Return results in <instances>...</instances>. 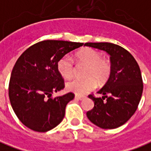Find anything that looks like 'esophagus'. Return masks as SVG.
<instances>
[{
  "mask_svg": "<svg viewBox=\"0 0 151 151\" xmlns=\"http://www.w3.org/2000/svg\"><path fill=\"white\" fill-rule=\"evenodd\" d=\"M84 98H85L84 96H80V95H75V99H78V100H82Z\"/></svg>",
  "mask_w": 151,
  "mask_h": 151,
  "instance_id": "obj_1",
  "label": "esophagus"
}]
</instances>
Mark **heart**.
<instances>
[{
	"mask_svg": "<svg viewBox=\"0 0 151 151\" xmlns=\"http://www.w3.org/2000/svg\"><path fill=\"white\" fill-rule=\"evenodd\" d=\"M76 60L78 64L86 65L83 75L85 78H75L67 82L68 91L77 95H84L91 91L99 83L104 82L111 74L110 61L102 58L101 53L90 47H86L76 53ZM57 69L65 78H71L75 73V65L73 59L68 55L61 57L57 62Z\"/></svg>",
	"mask_w": 151,
	"mask_h": 151,
	"instance_id": "b5f03b06",
	"label": "heart"
}]
</instances>
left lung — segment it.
Instances as JSON below:
<instances>
[{
	"label": "left lung",
	"mask_w": 151,
	"mask_h": 151,
	"mask_svg": "<svg viewBox=\"0 0 151 151\" xmlns=\"http://www.w3.org/2000/svg\"><path fill=\"white\" fill-rule=\"evenodd\" d=\"M85 46L103 50L110 55L111 71L108 82L99 91L104 96L89 95L95 103L86 112L92 123L111 129L123 125L135 113L142 98L143 82L139 65L122 47L111 43H86Z\"/></svg>",
	"instance_id": "obj_1"
}]
</instances>
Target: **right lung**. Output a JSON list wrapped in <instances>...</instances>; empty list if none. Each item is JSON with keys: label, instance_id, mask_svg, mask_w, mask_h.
Returning <instances> with one entry per match:
<instances>
[{"label": "right lung", "instance_id": "1", "mask_svg": "<svg viewBox=\"0 0 151 151\" xmlns=\"http://www.w3.org/2000/svg\"><path fill=\"white\" fill-rule=\"evenodd\" d=\"M82 45L62 40H43L28 47L19 56L12 70L9 97L13 110L25 126L43 133L62 121L66 105L74 98V94L69 92L52 97L53 92L65 88L57 62Z\"/></svg>", "mask_w": 151, "mask_h": 151}]
</instances>
